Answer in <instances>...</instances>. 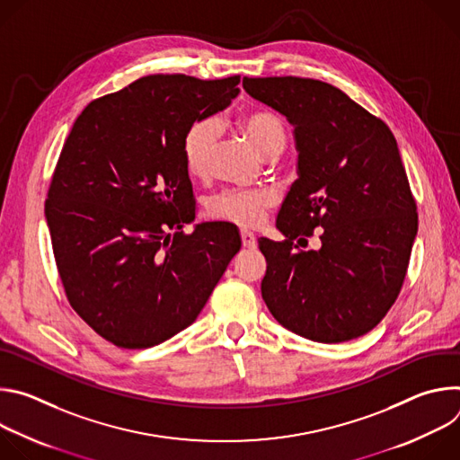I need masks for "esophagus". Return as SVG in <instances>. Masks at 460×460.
Returning <instances> with one entry per match:
<instances>
[{
	"label": "esophagus",
	"mask_w": 460,
	"mask_h": 460,
	"mask_svg": "<svg viewBox=\"0 0 460 460\" xmlns=\"http://www.w3.org/2000/svg\"><path fill=\"white\" fill-rule=\"evenodd\" d=\"M240 236H242V245H243L245 249H254V247H256V238H254V234H252V233H249V231H243V229H242Z\"/></svg>",
	"instance_id": "esophagus-1"
}]
</instances>
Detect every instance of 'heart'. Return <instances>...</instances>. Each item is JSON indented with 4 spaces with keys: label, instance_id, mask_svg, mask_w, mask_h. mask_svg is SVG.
Listing matches in <instances>:
<instances>
[{
    "label": "heart",
    "instance_id": "heart-1",
    "mask_svg": "<svg viewBox=\"0 0 460 460\" xmlns=\"http://www.w3.org/2000/svg\"><path fill=\"white\" fill-rule=\"evenodd\" d=\"M236 128L266 158H277L288 144L284 121L271 111L249 109L236 116ZM218 146V128L213 119L194 121L183 135L181 156L192 178H206ZM277 204L273 190H226L209 202V215L242 227H254Z\"/></svg>",
    "mask_w": 460,
    "mask_h": 460
}]
</instances>
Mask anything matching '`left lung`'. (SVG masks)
<instances>
[{
    "label": "left lung",
    "mask_w": 460,
    "mask_h": 460,
    "mask_svg": "<svg viewBox=\"0 0 460 460\" xmlns=\"http://www.w3.org/2000/svg\"><path fill=\"white\" fill-rule=\"evenodd\" d=\"M245 93L293 125L296 181L260 238L261 298L286 330L323 344L364 333L395 304L417 236V206L389 127L341 89L311 78H243ZM321 229L320 250L292 240ZM302 239V238H301ZM298 247V245H295Z\"/></svg>",
    "instance_id": "1"
}]
</instances>
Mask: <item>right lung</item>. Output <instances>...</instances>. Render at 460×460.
Returning a JSON list of instances; mask_svg holds the SVG:
<instances>
[{
    "label": "right lung",
    "instance_id": "add662e5",
    "mask_svg": "<svg viewBox=\"0 0 460 460\" xmlns=\"http://www.w3.org/2000/svg\"><path fill=\"white\" fill-rule=\"evenodd\" d=\"M240 76L153 75L91 102L65 142L45 202L58 273L75 311L118 348L174 337L240 251L233 226L196 224L185 130L224 111Z\"/></svg>",
    "mask_w": 460,
    "mask_h": 460
}]
</instances>
